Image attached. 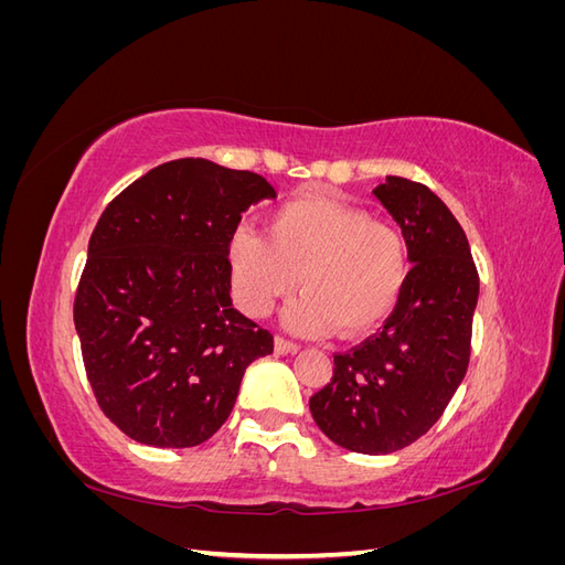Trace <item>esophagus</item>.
Here are the masks:
<instances>
[{
    "label": "esophagus",
    "mask_w": 565,
    "mask_h": 565,
    "mask_svg": "<svg viewBox=\"0 0 565 565\" xmlns=\"http://www.w3.org/2000/svg\"><path fill=\"white\" fill-rule=\"evenodd\" d=\"M273 347H276V353L280 355H287V353H297L299 347L295 344V341H287L282 337H276V341H273Z\"/></svg>",
    "instance_id": "1"
}]
</instances>
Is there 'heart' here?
I'll return each mask as SVG.
<instances>
[{"label": "heart", "mask_w": 565, "mask_h": 565, "mask_svg": "<svg viewBox=\"0 0 565 565\" xmlns=\"http://www.w3.org/2000/svg\"><path fill=\"white\" fill-rule=\"evenodd\" d=\"M235 301L266 316L276 301L303 295L285 311L301 334H363L384 322L403 295L409 259L403 233L358 204L303 195L266 218L264 235L237 231L228 245Z\"/></svg>", "instance_id": "heart-1"}]
</instances>
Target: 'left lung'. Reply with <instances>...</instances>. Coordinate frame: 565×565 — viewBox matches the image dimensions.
Returning <instances> with one entry per match:
<instances>
[{
  "instance_id": "obj_1",
  "label": "left lung",
  "mask_w": 565,
  "mask_h": 565,
  "mask_svg": "<svg viewBox=\"0 0 565 565\" xmlns=\"http://www.w3.org/2000/svg\"><path fill=\"white\" fill-rule=\"evenodd\" d=\"M374 198L398 224L413 270L384 328L334 355L309 407L337 446L388 455L429 431L465 380L478 273L465 231L429 188L388 177Z\"/></svg>"
}]
</instances>
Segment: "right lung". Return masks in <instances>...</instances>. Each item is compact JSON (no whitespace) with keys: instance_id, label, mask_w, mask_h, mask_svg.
Here are the masks:
<instances>
[{"instance_id":"1","label":"right lung","mask_w":565,"mask_h":565,"mask_svg":"<svg viewBox=\"0 0 565 565\" xmlns=\"http://www.w3.org/2000/svg\"><path fill=\"white\" fill-rule=\"evenodd\" d=\"M264 177L164 162L100 214L75 297L84 367L106 417L152 448H193L235 405L273 337L233 309L228 245Z\"/></svg>"}]
</instances>
